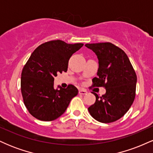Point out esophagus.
Returning <instances> with one entry per match:
<instances>
[{
  "instance_id": "obj_1",
  "label": "esophagus",
  "mask_w": 153,
  "mask_h": 153,
  "mask_svg": "<svg viewBox=\"0 0 153 153\" xmlns=\"http://www.w3.org/2000/svg\"><path fill=\"white\" fill-rule=\"evenodd\" d=\"M87 94V91L85 89L83 88H80L79 89V94H81V95H85Z\"/></svg>"
}]
</instances>
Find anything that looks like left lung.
Here are the masks:
<instances>
[{"mask_svg":"<svg viewBox=\"0 0 153 153\" xmlns=\"http://www.w3.org/2000/svg\"><path fill=\"white\" fill-rule=\"evenodd\" d=\"M99 59L97 78L93 86H103L106 94L89 107V113L98 122L111 123L122 117L135 98L137 75L127 55L122 49L110 42L86 44Z\"/></svg>","mask_w":153,"mask_h":153,"instance_id":"1","label":"left lung"}]
</instances>
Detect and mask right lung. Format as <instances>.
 <instances>
[{
    "label": "right lung",
    "mask_w": 153,
    "mask_h": 153,
    "mask_svg": "<svg viewBox=\"0 0 153 153\" xmlns=\"http://www.w3.org/2000/svg\"><path fill=\"white\" fill-rule=\"evenodd\" d=\"M82 46L53 40L39 46L31 54L23 68L21 90L26 108L35 118L47 122L57 119L78 95L73 85L54 89V80L58 73L67 72L71 57Z\"/></svg>",
    "instance_id": "right-lung-1"
}]
</instances>
